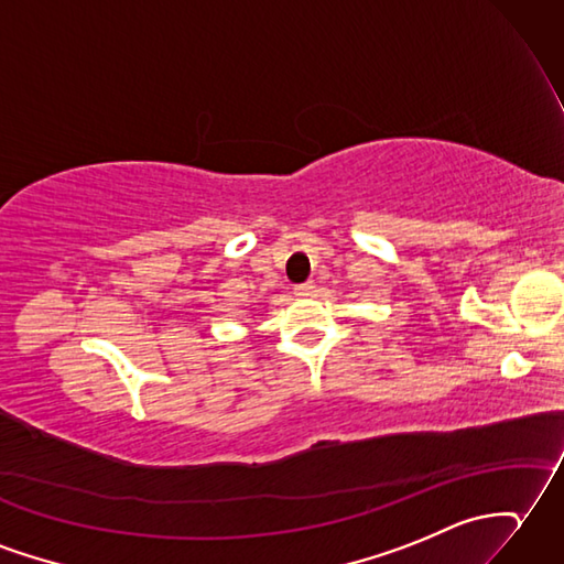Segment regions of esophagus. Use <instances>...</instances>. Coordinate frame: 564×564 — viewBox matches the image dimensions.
Wrapping results in <instances>:
<instances>
[{"mask_svg": "<svg viewBox=\"0 0 564 564\" xmlns=\"http://www.w3.org/2000/svg\"><path fill=\"white\" fill-rule=\"evenodd\" d=\"M295 295H297V297H310V295H314V283L307 281V283L295 285Z\"/></svg>", "mask_w": 564, "mask_h": 564, "instance_id": "esophagus-1", "label": "esophagus"}]
</instances>
